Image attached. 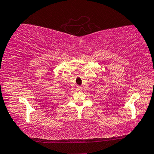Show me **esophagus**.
<instances>
[{
	"instance_id": "esophagus-1",
	"label": "esophagus",
	"mask_w": 154,
	"mask_h": 154,
	"mask_svg": "<svg viewBox=\"0 0 154 154\" xmlns=\"http://www.w3.org/2000/svg\"><path fill=\"white\" fill-rule=\"evenodd\" d=\"M82 90V88L81 87V86H78L77 87V91H81Z\"/></svg>"
}]
</instances>
